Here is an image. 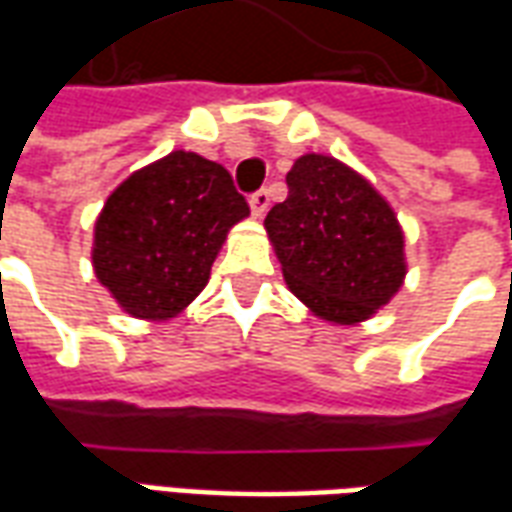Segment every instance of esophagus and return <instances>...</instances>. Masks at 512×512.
Wrapping results in <instances>:
<instances>
[{
    "label": "esophagus",
    "instance_id": "obj_1",
    "mask_svg": "<svg viewBox=\"0 0 512 512\" xmlns=\"http://www.w3.org/2000/svg\"><path fill=\"white\" fill-rule=\"evenodd\" d=\"M268 205H271V194H268V189L255 191V194L249 197V208H252V216H257V219L268 211Z\"/></svg>",
    "mask_w": 512,
    "mask_h": 512
}]
</instances>
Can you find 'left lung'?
Instances as JSON below:
<instances>
[{"instance_id":"obj_1","label":"left lung","mask_w":512,"mask_h":512,"mask_svg":"<svg viewBox=\"0 0 512 512\" xmlns=\"http://www.w3.org/2000/svg\"><path fill=\"white\" fill-rule=\"evenodd\" d=\"M288 200L266 216L282 277L323 321L354 326L381 310L406 277L403 230L389 202L343 161L296 158Z\"/></svg>"}]
</instances>
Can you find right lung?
<instances>
[{"label": "right lung", "mask_w": 512, "mask_h": 512, "mask_svg": "<svg viewBox=\"0 0 512 512\" xmlns=\"http://www.w3.org/2000/svg\"><path fill=\"white\" fill-rule=\"evenodd\" d=\"M246 216L222 164L172 150L109 194L95 222V277L128 315L175 318L208 285L230 227Z\"/></svg>", "instance_id": "add662e5"}]
</instances>
